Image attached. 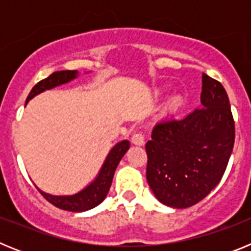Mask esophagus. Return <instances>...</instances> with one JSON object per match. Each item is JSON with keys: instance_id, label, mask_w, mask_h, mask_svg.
<instances>
[{"instance_id": "1", "label": "esophagus", "mask_w": 251, "mask_h": 251, "mask_svg": "<svg viewBox=\"0 0 251 251\" xmlns=\"http://www.w3.org/2000/svg\"><path fill=\"white\" fill-rule=\"evenodd\" d=\"M132 142L137 146H143V145H145V136H143L141 132L133 133Z\"/></svg>"}]
</instances>
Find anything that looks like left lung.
Returning a JSON list of instances; mask_svg holds the SVG:
<instances>
[{"instance_id":"left-lung-1","label":"left lung","mask_w":251,"mask_h":251,"mask_svg":"<svg viewBox=\"0 0 251 251\" xmlns=\"http://www.w3.org/2000/svg\"><path fill=\"white\" fill-rule=\"evenodd\" d=\"M202 108L183 119L166 118L146 145L147 181L159 202L186 208L219 185L231 156L235 122L220 81L202 74Z\"/></svg>"}]
</instances>
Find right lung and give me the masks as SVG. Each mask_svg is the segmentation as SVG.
<instances>
[{
  "label": "right lung",
  "mask_w": 251,
  "mask_h": 251,
  "mask_svg": "<svg viewBox=\"0 0 251 251\" xmlns=\"http://www.w3.org/2000/svg\"><path fill=\"white\" fill-rule=\"evenodd\" d=\"M76 75V70H63V72L52 73L48 77L39 81L31 89L30 94H28L27 99H26V103L31 98H34L35 95L39 94V93L44 92L46 89H51V88L60 85V84L68 83L72 79H74ZM128 150H129V142L128 141H123L118 143V145H115L113 150L109 152L108 157H106L103 167L100 170V174L97 177V179L93 183H90L88 187L84 188L83 191L77 192L76 195H73V196H52V195L45 194V192L39 190L40 194L43 195L45 200H48L49 202L52 203L56 207L61 208V210L74 212L90 210V208L98 206L105 199L106 194L109 191L110 185H112L115 168H117L119 161H121L122 157L126 154Z\"/></svg>",
  "instance_id": "1"
}]
</instances>
